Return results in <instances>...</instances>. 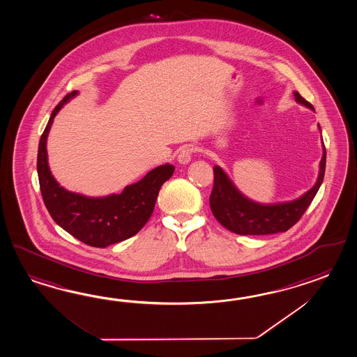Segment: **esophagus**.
Masks as SVG:
<instances>
[{"instance_id": "1", "label": "esophagus", "mask_w": 357, "mask_h": 357, "mask_svg": "<svg viewBox=\"0 0 357 357\" xmlns=\"http://www.w3.org/2000/svg\"><path fill=\"white\" fill-rule=\"evenodd\" d=\"M193 152H195V147H193L192 144H187V146H184L182 150H181V152H179V155H178V162H179V164H182V165L188 164L190 159H192Z\"/></svg>"}]
</instances>
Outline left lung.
<instances>
[{"mask_svg": "<svg viewBox=\"0 0 357 357\" xmlns=\"http://www.w3.org/2000/svg\"><path fill=\"white\" fill-rule=\"evenodd\" d=\"M294 95L297 102L314 110V106L298 92H294ZM325 161L326 152L323 144V158L315 185L302 197L275 205H260L245 197L230 182L222 167H214V187L210 195L211 211L222 227L242 236H262L287 231L301 219L315 197L324 179Z\"/></svg>", "mask_w": 357, "mask_h": 357, "instance_id": "obj_1", "label": "left lung"}]
</instances>
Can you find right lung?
Returning <instances> with one entry per match:
<instances>
[{"label": "right lung", "mask_w": 357, "mask_h": 357, "mask_svg": "<svg viewBox=\"0 0 357 357\" xmlns=\"http://www.w3.org/2000/svg\"><path fill=\"white\" fill-rule=\"evenodd\" d=\"M77 93L73 91L59 102L40 135L37 158L40 193L57 225L88 246L103 248L133 237L142 229L153 213L161 185L173 175L175 167L170 164L155 167L120 195L107 197H86L60 187L48 167L46 141L56 114Z\"/></svg>", "instance_id": "1"}]
</instances>
